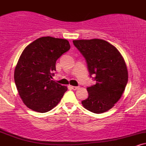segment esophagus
<instances>
[{
    "mask_svg": "<svg viewBox=\"0 0 146 146\" xmlns=\"http://www.w3.org/2000/svg\"><path fill=\"white\" fill-rule=\"evenodd\" d=\"M71 89H73V90H75L78 89L79 87H78V86H71Z\"/></svg>",
    "mask_w": 146,
    "mask_h": 146,
    "instance_id": "obj_1",
    "label": "esophagus"
}]
</instances>
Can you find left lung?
Segmentation results:
<instances>
[{
	"label": "left lung",
	"instance_id": "8db88e82",
	"mask_svg": "<svg viewBox=\"0 0 146 146\" xmlns=\"http://www.w3.org/2000/svg\"><path fill=\"white\" fill-rule=\"evenodd\" d=\"M86 60L90 78L95 84L87 87L88 98L83 106L100 114L113 108L121 98L128 82V71L121 53L113 45L100 39L73 40Z\"/></svg>",
	"mask_w": 146,
	"mask_h": 146
}]
</instances>
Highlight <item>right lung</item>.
Listing matches in <instances>:
<instances>
[{"label":"right lung","mask_w":146,"mask_h":146,"mask_svg":"<svg viewBox=\"0 0 146 146\" xmlns=\"http://www.w3.org/2000/svg\"><path fill=\"white\" fill-rule=\"evenodd\" d=\"M70 47L66 39L46 36L33 41L23 51L15 68L14 81L23 103L30 109L49 111L67 90L51 78L57 60Z\"/></svg>","instance_id":"obj_1"}]
</instances>
